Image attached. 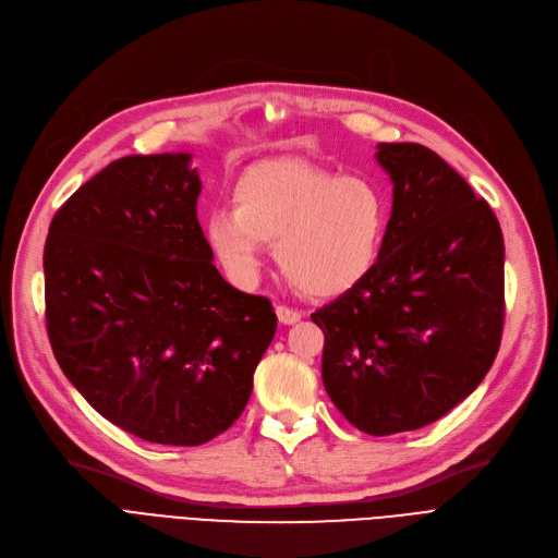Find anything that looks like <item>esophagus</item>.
Masks as SVG:
<instances>
[{
  "instance_id": "esophagus-1",
  "label": "esophagus",
  "mask_w": 558,
  "mask_h": 558,
  "mask_svg": "<svg viewBox=\"0 0 558 558\" xmlns=\"http://www.w3.org/2000/svg\"><path fill=\"white\" fill-rule=\"evenodd\" d=\"M277 317L281 325H295L302 320V311L295 308H288V306H277Z\"/></svg>"
}]
</instances>
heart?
<instances>
[{
	"instance_id": "b5f03b06",
	"label": "heart",
	"mask_w": 558,
	"mask_h": 558,
	"mask_svg": "<svg viewBox=\"0 0 558 558\" xmlns=\"http://www.w3.org/2000/svg\"><path fill=\"white\" fill-rule=\"evenodd\" d=\"M233 210L206 220V241L231 283L250 288L275 245L281 275L300 293L331 300L354 290L381 256L390 199L379 183L304 161H265L233 185Z\"/></svg>"
}]
</instances>
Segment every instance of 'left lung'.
Segmentation results:
<instances>
[{
    "label": "left lung",
    "instance_id": "left-lung-1",
    "mask_svg": "<svg viewBox=\"0 0 558 558\" xmlns=\"http://www.w3.org/2000/svg\"><path fill=\"white\" fill-rule=\"evenodd\" d=\"M392 181L381 256L354 290L311 315L323 381L369 436L436 422L480 386L504 329V238L486 199L415 143H379Z\"/></svg>",
    "mask_w": 558,
    "mask_h": 558
}]
</instances>
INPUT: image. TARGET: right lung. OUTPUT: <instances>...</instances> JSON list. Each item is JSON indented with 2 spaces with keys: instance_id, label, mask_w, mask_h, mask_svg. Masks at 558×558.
I'll use <instances>...</instances> for the list:
<instances>
[{
  "instance_id": "obj_1",
  "label": "right lung",
  "mask_w": 558,
  "mask_h": 558,
  "mask_svg": "<svg viewBox=\"0 0 558 558\" xmlns=\"http://www.w3.org/2000/svg\"><path fill=\"white\" fill-rule=\"evenodd\" d=\"M191 154L124 156L49 225L45 317L70 384L116 427L195 447L241 417L277 331L270 300L222 279Z\"/></svg>"
}]
</instances>
